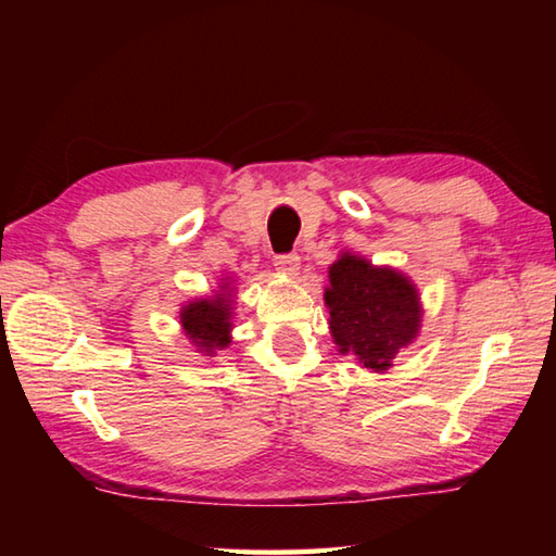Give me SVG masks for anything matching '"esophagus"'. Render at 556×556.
Returning <instances> with one entry per match:
<instances>
[{"mask_svg": "<svg viewBox=\"0 0 556 556\" xmlns=\"http://www.w3.org/2000/svg\"><path fill=\"white\" fill-rule=\"evenodd\" d=\"M275 265H277V269L287 271V275H296L299 255H294V252H289V255H277L275 257Z\"/></svg>", "mask_w": 556, "mask_h": 556, "instance_id": "obj_1", "label": "esophagus"}]
</instances>
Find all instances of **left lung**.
I'll return each mask as SVG.
<instances>
[{
  "label": "left lung",
  "mask_w": 556,
  "mask_h": 556,
  "mask_svg": "<svg viewBox=\"0 0 556 556\" xmlns=\"http://www.w3.org/2000/svg\"><path fill=\"white\" fill-rule=\"evenodd\" d=\"M331 333L341 353L353 351L365 368L388 370L390 361L419 328V296L407 277L343 255L328 271Z\"/></svg>",
  "instance_id": "left-lung-1"
}]
</instances>
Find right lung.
I'll use <instances>...</instances> for the list:
<instances>
[{"label": "right lung", "mask_w": 556, "mask_h": 556, "mask_svg": "<svg viewBox=\"0 0 556 556\" xmlns=\"http://www.w3.org/2000/svg\"><path fill=\"white\" fill-rule=\"evenodd\" d=\"M230 304L228 296L220 294L215 299H203L188 304L181 314V324L191 341L205 353L215 348H225L230 343Z\"/></svg>", "instance_id": "right-lung-1"}]
</instances>
